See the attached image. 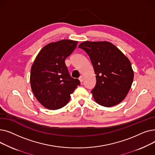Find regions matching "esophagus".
<instances>
[{
	"mask_svg": "<svg viewBox=\"0 0 155 155\" xmlns=\"http://www.w3.org/2000/svg\"><path fill=\"white\" fill-rule=\"evenodd\" d=\"M79 80H80V82H81V83H82L83 82V81H84V77H82V76H80V77H79Z\"/></svg>",
	"mask_w": 155,
	"mask_h": 155,
	"instance_id": "esophagus-1",
	"label": "esophagus"
}]
</instances>
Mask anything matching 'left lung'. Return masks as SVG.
<instances>
[{
    "instance_id": "obj_1",
    "label": "left lung",
    "mask_w": 155,
    "mask_h": 155,
    "mask_svg": "<svg viewBox=\"0 0 155 155\" xmlns=\"http://www.w3.org/2000/svg\"><path fill=\"white\" fill-rule=\"evenodd\" d=\"M78 48L90 57L96 75V84L91 91L95 101L107 107L123 101L134 78L129 60L107 41H84Z\"/></svg>"
}]
</instances>
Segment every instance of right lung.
I'll return each mask as SVG.
<instances>
[{"instance_id": "right-lung-1", "label": "right lung", "mask_w": 155, "mask_h": 155, "mask_svg": "<svg viewBox=\"0 0 155 155\" xmlns=\"http://www.w3.org/2000/svg\"><path fill=\"white\" fill-rule=\"evenodd\" d=\"M77 44L78 41L70 39L49 43L41 50L32 65V91L46 109L56 110L66 105L70 94L80 84L70 75L64 62Z\"/></svg>"}]
</instances>
